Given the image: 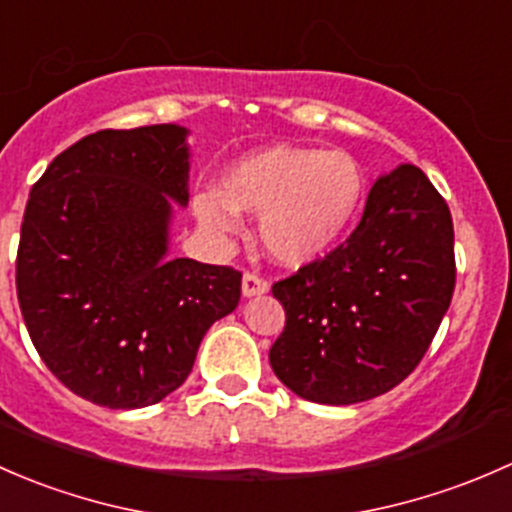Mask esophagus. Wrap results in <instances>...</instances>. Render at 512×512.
I'll return each mask as SVG.
<instances>
[{"instance_id": "34e87169", "label": "esophagus", "mask_w": 512, "mask_h": 512, "mask_svg": "<svg viewBox=\"0 0 512 512\" xmlns=\"http://www.w3.org/2000/svg\"><path fill=\"white\" fill-rule=\"evenodd\" d=\"M241 291H244L246 298H251V295H263L268 291V281H266V278L258 276V273H254V271H246L244 273V283H241Z\"/></svg>"}]
</instances>
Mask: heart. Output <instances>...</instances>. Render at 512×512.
Here are the masks:
<instances>
[{
  "label": "heart",
  "mask_w": 512,
  "mask_h": 512,
  "mask_svg": "<svg viewBox=\"0 0 512 512\" xmlns=\"http://www.w3.org/2000/svg\"><path fill=\"white\" fill-rule=\"evenodd\" d=\"M365 199V175L340 150L273 145L251 152L221 177V192L194 199L204 229L229 234L239 212L258 214L263 249L286 266L318 261L355 224Z\"/></svg>",
  "instance_id": "1"
}]
</instances>
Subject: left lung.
Returning <instances> with one entry per match:
<instances>
[{"label": "left lung", "mask_w": 512, "mask_h": 512, "mask_svg": "<svg viewBox=\"0 0 512 512\" xmlns=\"http://www.w3.org/2000/svg\"><path fill=\"white\" fill-rule=\"evenodd\" d=\"M456 286L446 199L414 165L379 177L337 249L273 283L286 325L268 360L291 392L357 404L407 379Z\"/></svg>", "instance_id": "8db88e82"}]
</instances>
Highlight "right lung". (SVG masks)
<instances>
[{"label":"right lung","mask_w":512,"mask_h":512,"mask_svg":"<svg viewBox=\"0 0 512 512\" xmlns=\"http://www.w3.org/2000/svg\"><path fill=\"white\" fill-rule=\"evenodd\" d=\"M187 130H98L31 187L17 295L44 365L110 409L157 404L192 372L214 320L239 305L241 271L167 258L170 199L187 204Z\"/></svg>","instance_id":"add662e5"}]
</instances>
